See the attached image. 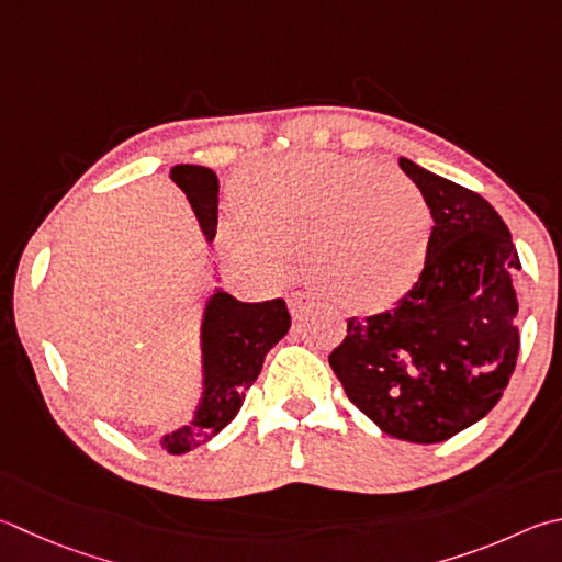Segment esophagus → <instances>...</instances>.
<instances>
[{"label": "esophagus", "instance_id": "obj_1", "mask_svg": "<svg viewBox=\"0 0 562 562\" xmlns=\"http://www.w3.org/2000/svg\"><path fill=\"white\" fill-rule=\"evenodd\" d=\"M288 304H290L292 316H300L302 312H307L312 307L314 300L310 297V294H304V292H292L290 297H288Z\"/></svg>", "mask_w": 562, "mask_h": 562}]
</instances>
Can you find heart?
<instances>
[{"label": "heart", "mask_w": 562, "mask_h": 562, "mask_svg": "<svg viewBox=\"0 0 562 562\" xmlns=\"http://www.w3.org/2000/svg\"><path fill=\"white\" fill-rule=\"evenodd\" d=\"M226 246L240 265L278 278L302 252L307 280L349 310H375L413 288L435 216L423 189L393 169L331 151H294L248 169Z\"/></svg>", "instance_id": "obj_1"}]
</instances>
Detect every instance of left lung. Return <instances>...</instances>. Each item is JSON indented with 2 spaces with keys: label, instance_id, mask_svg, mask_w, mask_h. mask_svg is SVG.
<instances>
[{
  "label": "left lung",
  "instance_id": "8db88e82",
  "mask_svg": "<svg viewBox=\"0 0 562 562\" xmlns=\"http://www.w3.org/2000/svg\"><path fill=\"white\" fill-rule=\"evenodd\" d=\"M401 169L432 206L425 268L393 310L351 316L329 366L383 432L435 445L482 420L506 391L521 346L512 282L521 260L492 203L405 157Z\"/></svg>",
  "mask_w": 562,
  "mask_h": 562
}]
</instances>
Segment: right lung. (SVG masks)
Returning <instances> with one entry per match:
<instances>
[{"instance_id":"obj_1","label":"right lung","mask_w":562,"mask_h":562,"mask_svg":"<svg viewBox=\"0 0 562 562\" xmlns=\"http://www.w3.org/2000/svg\"><path fill=\"white\" fill-rule=\"evenodd\" d=\"M171 179L187 193L203 236L213 240L218 226L216 175L206 167L177 165ZM290 324L284 300L238 302L221 290L211 294L201 324L203 397L193 420L161 440L169 454H183L209 442L238 415L265 356L290 331Z\"/></svg>"}]
</instances>
